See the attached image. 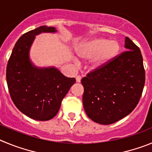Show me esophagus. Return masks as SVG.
<instances>
[{"instance_id": "obj_1", "label": "esophagus", "mask_w": 152, "mask_h": 152, "mask_svg": "<svg viewBox=\"0 0 152 152\" xmlns=\"http://www.w3.org/2000/svg\"><path fill=\"white\" fill-rule=\"evenodd\" d=\"M80 80H81V77H80V76H77V77H76V81H77V83H80Z\"/></svg>"}]
</instances>
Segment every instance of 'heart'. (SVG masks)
I'll return each instance as SVG.
<instances>
[{"label":"heart","mask_w":152,"mask_h":152,"mask_svg":"<svg viewBox=\"0 0 152 152\" xmlns=\"http://www.w3.org/2000/svg\"><path fill=\"white\" fill-rule=\"evenodd\" d=\"M119 50L115 40L97 38L81 44L77 49V54L83 60L90 59V68L97 70L113 59Z\"/></svg>","instance_id":"b5f03b06"}]
</instances>
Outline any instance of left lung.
<instances>
[{
    "instance_id": "1",
    "label": "left lung",
    "mask_w": 152,
    "mask_h": 152,
    "mask_svg": "<svg viewBox=\"0 0 152 152\" xmlns=\"http://www.w3.org/2000/svg\"><path fill=\"white\" fill-rule=\"evenodd\" d=\"M126 51L81 79L83 105L88 117L102 125L119 121L133 110L142 96L145 72L139 48L129 37Z\"/></svg>"
}]
</instances>
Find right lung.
Returning <instances> with one entry per match:
<instances>
[{
    "label": "right lung",
    "mask_w": 152,
    "mask_h": 152,
    "mask_svg": "<svg viewBox=\"0 0 152 152\" xmlns=\"http://www.w3.org/2000/svg\"><path fill=\"white\" fill-rule=\"evenodd\" d=\"M56 32L55 27L42 26L24 33L16 42L7 66V83L13 103L26 116L39 121L56 116L63 98L76 81L54 67L38 68L29 60L35 36Z\"/></svg>",
    "instance_id": "obj_1"
}]
</instances>
